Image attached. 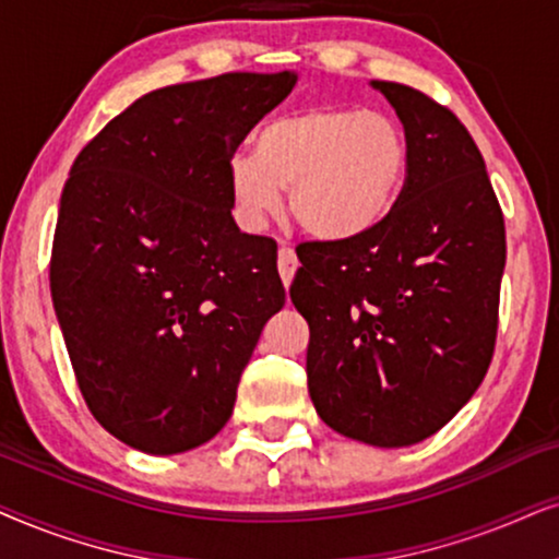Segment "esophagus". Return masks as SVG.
Segmentation results:
<instances>
[{"instance_id": "obj_1", "label": "esophagus", "mask_w": 559, "mask_h": 559, "mask_svg": "<svg viewBox=\"0 0 559 559\" xmlns=\"http://www.w3.org/2000/svg\"><path fill=\"white\" fill-rule=\"evenodd\" d=\"M296 267H299V260H296L294 248H288V245H281V250H278V273H281V281H284V286H292Z\"/></svg>"}]
</instances>
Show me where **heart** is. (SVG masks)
<instances>
[{
	"mask_svg": "<svg viewBox=\"0 0 559 559\" xmlns=\"http://www.w3.org/2000/svg\"><path fill=\"white\" fill-rule=\"evenodd\" d=\"M408 143L383 111L322 107L267 122L255 155L229 160L235 214L260 229L278 212L281 191L304 233L319 240L366 235L391 212L404 183Z\"/></svg>",
	"mask_w": 559,
	"mask_h": 559,
	"instance_id": "b5f03b06",
	"label": "heart"
}]
</instances>
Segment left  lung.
<instances>
[{
    "label": "left lung",
    "mask_w": 559,
    "mask_h": 559,
    "mask_svg": "<svg viewBox=\"0 0 559 559\" xmlns=\"http://www.w3.org/2000/svg\"><path fill=\"white\" fill-rule=\"evenodd\" d=\"M373 86L404 122V189L370 233L296 248L292 301L309 322V396L324 424L406 448L440 431L488 373L506 227L455 111L419 88Z\"/></svg>",
    "instance_id": "left-lung-1"
}]
</instances>
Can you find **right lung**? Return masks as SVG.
<instances>
[{"label": "right lung", "instance_id": "right-lung-1", "mask_svg": "<svg viewBox=\"0 0 559 559\" xmlns=\"http://www.w3.org/2000/svg\"><path fill=\"white\" fill-rule=\"evenodd\" d=\"M294 84L281 71L155 88L73 160L50 294L88 412L130 448L210 442L286 304L278 245L235 225L227 168Z\"/></svg>", "mask_w": 559, "mask_h": 559}]
</instances>
